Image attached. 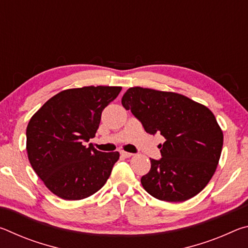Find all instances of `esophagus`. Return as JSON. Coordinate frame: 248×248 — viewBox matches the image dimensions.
<instances>
[{
    "label": "esophagus",
    "instance_id": "obj_1",
    "mask_svg": "<svg viewBox=\"0 0 248 248\" xmlns=\"http://www.w3.org/2000/svg\"><path fill=\"white\" fill-rule=\"evenodd\" d=\"M121 155H123L124 157H131L132 156V153H129V152H124V151H121Z\"/></svg>",
    "mask_w": 248,
    "mask_h": 248
}]
</instances>
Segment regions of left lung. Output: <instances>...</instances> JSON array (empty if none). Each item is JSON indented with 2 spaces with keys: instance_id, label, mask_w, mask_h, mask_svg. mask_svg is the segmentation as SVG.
Returning <instances> with one entry per match:
<instances>
[{
  "instance_id": "obj_1",
  "label": "left lung",
  "mask_w": 248,
  "mask_h": 248,
  "mask_svg": "<svg viewBox=\"0 0 248 248\" xmlns=\"http://www.w3.org/2000/svg\"><path fill=\"white\" fill-rule=\"evenodd\" d=\"M150 134L161 133L162 158L151 159L141 184L154 198L182 202L207 186L217 170L223 132L212 111L173 92L131 87L121 99Z\"/></svg>"
}]
</instances>
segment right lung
<instances>
[{
	"label": "right lung",
	"mask_w": 248,
	"mask_h": 248,
	"mask_svg": "<svg viewBox=\"0 0 248 248\" xmlns=\"http://www.w3.org/2000/svg\"><path fill=\"white\" fill-rule=\"evenodd\" d=\"M120 86H84L62 91L29 120L26 149L31 165L46 187L64 200L95 194L110 176L118 152L104 153L84 142L95 137L105 107Z\"/></svg>",
	"instance_id": "right-lung-1"
}]
</instances>
